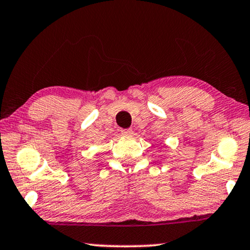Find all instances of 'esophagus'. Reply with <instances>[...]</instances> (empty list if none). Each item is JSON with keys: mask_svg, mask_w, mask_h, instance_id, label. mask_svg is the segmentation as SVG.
<instances>
[{"mask_svg": "<svg viewBox=\"0 0 250 250\" xmlns=\"http://www.w3.org/2000/svg\"><path fill=\"white\" fill-rule=\"evenodd\" d=\"M121 132L123 135H131V134L133 133L132 128H126V129H121Z\"/></svg>", "mask_w": 250, "mask_h": 250, "instance_id": "esophagus-1", "label": "esophagus"}]
</instances>
